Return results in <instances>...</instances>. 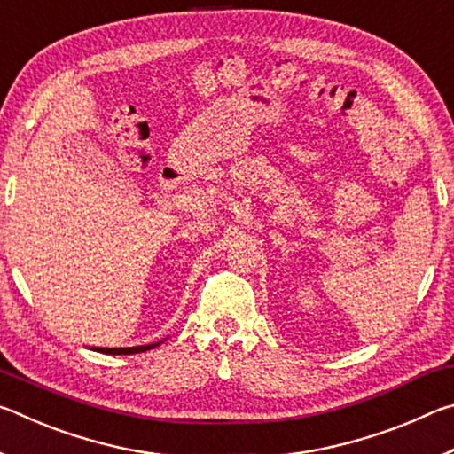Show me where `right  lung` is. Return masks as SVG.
Returning a JSON list of instances; mask_svg holds the SVG:
<instances>
[{
    "label": "right lung",
    "instance_id": "add662e5",
    "mask_svg": "<svg viewBox=\"0 0 454 454\" xmlns=\"http://www.w3.org/2000/svg\"><path fill=\"white\" fill-rule=\"evenodd\" d=\"M164 340H158L153 344H142V347H128V348H99V347H91L90 350H96V352H104V355H137V352H145L150 348H156L162 344Z\"/></svg>",
    "mask_w": 454,
    "mask_h": 454
}]
</instances>
